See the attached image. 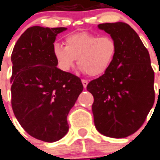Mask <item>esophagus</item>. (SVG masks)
<instances>
[{
    "mask_svg": "<svg viewBox=\"0 0 160 160\" xmlns=\"http://www.w3.org/2000/svg\"><path fill=\"white\" fill-rule=\"evenodd\" d=\"M82 85H83V88H86L87 85H88V81L85 80V79H82Z\"/></svg>",
    "mask_w": 160,
    "mask_h": 160,
    "instance_id": "1",
    "label": "esophagus"
}]
</instances>
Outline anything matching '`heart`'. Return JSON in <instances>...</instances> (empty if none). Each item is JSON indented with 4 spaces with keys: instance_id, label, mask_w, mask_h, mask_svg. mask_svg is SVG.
Wrapping results in <instances>:
<instances>
[{
    "instance_id": "1",
    "label": "heart",
    "mask_w": 160,
    "mask_h": 160,
    "mask_svg": "<svg viewBox=\"0 0 160 160\" xmlns=\"http://www.w3.org/2000/svg\"><path fill=\"white\" fill-rule=\"evenodd\" d=\"M65 46L58 43L53 46V55L58 66L69 71L76 59L80 70L91 77L106 73L117 53V44L110 36H99L89 32H78L64 38Z\"/></svg>"
}]
</instances>
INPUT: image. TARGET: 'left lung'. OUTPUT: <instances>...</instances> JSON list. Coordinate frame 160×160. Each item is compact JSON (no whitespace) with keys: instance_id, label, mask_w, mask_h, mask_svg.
<instances>
[{"instance_id":"1","label":"left lung","mask_w":160,"mask_h":160,"mask_svg":"<svg viewBox=\"0 0 160 160\" xmlns=\"http://www.w3.org/2000/svg\"><path fill=\"white\" fill-rule=\"evenodd\" d=\"M117 44L111 67L87 85L94 96L92 112L98 132L125 138L140 128L155 100L154 71L139 35L124 22L99 24Z\"/></svg>"}]
</instances>
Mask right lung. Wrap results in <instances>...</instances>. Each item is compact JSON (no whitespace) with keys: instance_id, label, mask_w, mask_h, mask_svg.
Returning a JSON list of instances; mask_svg holds the SVG:
<instances>
[{"instance_id":"right-lung-1","label":"right lung","mask_w":160,"mask_h":160,"mask_svg":"<svg viewBox=\"0 0 160 160\" xmlns=\"http://www.w3.org/2000/svg\"><path fill=\"white\" fill-rule=\"evenodd\" d=\"M66 29L28 28L11 55L13 114L28 134L46 142L57 141L67 133V115L83 89L78 77L57 67L53 43Z\"/></svg>"}]
</instances>
